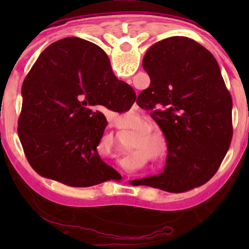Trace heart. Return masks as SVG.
<instances>
[{
    "instance_id": "1",
    "label": "heart",
    "mask_w": 249,
    "mask_h": 249,
    "mask_svg": "<svg viewBox=\"0 0 249 249\" xmlns=\"http://www.w3.org/2000/svg\"><path fill=\"white\" fill-rule=\"evenodd\" d=\"M150 127H151V123L148 120L138 117V119L132 124V126H130V129L140 130L138 135H140V136L142 138L143 140L153 141V140H156L157 137L159 138V135L157 133L153 132V130H150L149 129ZM138 146L142 147V148H144L147 151V153H149V154L153 153V151L156 148L153 142H144L140 137L136 138V142H135V148H136V147H138Z\"/></svg>"
}]
</instances>
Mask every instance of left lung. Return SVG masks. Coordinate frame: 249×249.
<instances>
[{
	"mask_svg": "<svg viewBox=\"0 0 249 249\" xmlns=\"http://www.w3.org/2000/svg\"><path fill=\"white\" fill-rule=\"evenodd\" d=\"M100 61L108 58L99 46ZM150 86L136 103L151 109L167 141L168 155L161 174L130 181L179 193L212 178L230 148L231 96L216 59L203 46L183 36L154 44L142 59Z\"/></svg>",
	"mask_w": 249,
	"mask_h": 249,
	"instance_id": "1",
	"label": "left lung"
}]
</instances>
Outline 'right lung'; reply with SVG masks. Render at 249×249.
Wrapping results in <instances>:
<instances>
[{
  "mask_svg": "<svg viewBox=\"0 0 249 249\" xmlns=\"http://www.w3.org/2000/svg\"><path fill=\"white\" fill-rule=\"evenodd\" d=\"M109 66V60L100 61L94 44L78 37L54 41L39 54L24 80L18 128L25 156L38 175L77 188L120 176L96 149L107 122L91 107L105 104L125 112L136 93ZM111 96L114 106L106 104Z\"/></svg>",
  "mask_w": 249,
  "mask_h": 249,
  "instance_id": "1",
  "label": "right lung"
}]
</instances>
